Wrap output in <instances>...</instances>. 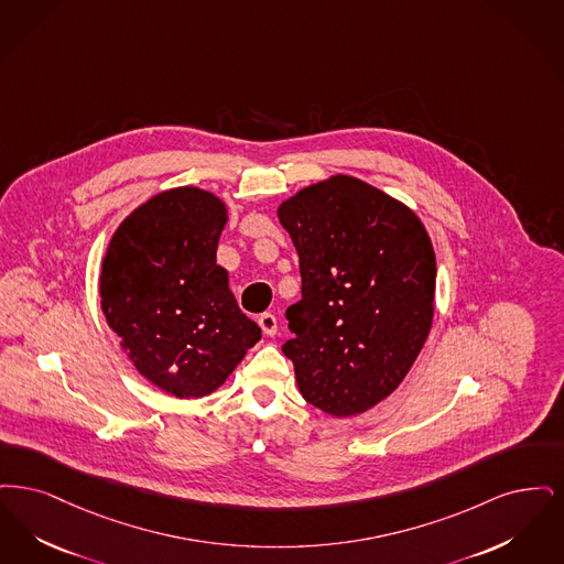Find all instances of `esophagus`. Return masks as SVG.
I'll return each instance as SVG.
<instances>
[{
	"label": "esophagus",
	"mask_w": 564,
	"mask_h": 564,
	"mask_svg": "<svg viewBox=\"0 0 564 564\" xmlns=\"http://www.w3.org/2000/svg\"><path fill=\"white\" fill-rule=\"evenodd\" d=\"M259 326H261V330L268 335V337H273L275 333H278V319L273 314H261L259 316Z\"/></svg>",
	"instance_id": "esophagus-1"
}]
</instances>
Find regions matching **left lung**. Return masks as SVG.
<instances>
[{"label": "left lung", "mask_w": 564, "mask_h": 564, "mask_svg": "<svg viewBox=\"0 0 564 564\" xmlns=\"http://www.w3.org/2000/svg\"><path fill=\"white\" fill-rule=\"evenodd\" d=\"M278 219L303 282L282 347L299 392L326 415H360L402 383L430 335V234L406 204L349 174L299 189Z\"/></svg>", "instance_id": "1"}]
</instances>
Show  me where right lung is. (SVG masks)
Listing matches in <instances>:
<instances>
[{"mask_svg":"<svg viewBox=\"0 0 564 564\" xmlns=\"http://www.w3.org/2000/svg\"><path fill=\"white\" fill-rule=\"evenodd\" d=\"M227 219L219 196L172 187L120 223L102 259V316L141 377L174 398L217 392L261 339L217 265Z\"/></svg>","mask_w":564,"mask_h":564,"instance_id":"obj_1","label":"right lung"}]
</instances>
